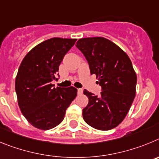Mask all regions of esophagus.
Here are the masks:
<instances>
[{
	"instance_id": "obj_1",
	"label": "esophagus",
	"mask_w": 159,
	"mask_h": 159,
	"mask_svg": "<svg viewBox=\"0 0 159 159\" xmlns=\"http://www.w3.org/2000/svg\"><path fill=\"white\" fill-rule=\"evenodd\" d=\"M83 93L82 89H78V95H81Z\"/></svg>"
}]
</instances>
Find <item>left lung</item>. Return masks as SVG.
I'll return each instance as SVG.
<instances>
[{"instance_id": "1", "label": "left lung", "mask_w": 159, "mask_h": 159, "mask_svg": "<svg viewBox=\"0 0 159 159\" xmlns=\"http://www.w3.org/2000/svg\"><path fill=\"white\" fill-rule=\"evenodd\" d=\"M76 47L102 88L99 97L84 89L89 103L82 111L83 119L97 130L112 129L124 120L135 97L137 77L131 59L116 44L103 37L80 39Z\"/></svg>"}]
</instances>
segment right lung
Returning <instances> with one entry per match:
<instances>
[{"label":"right lung","mask_w":159,"mask_h":159,"mask_svg":"<svg viewBox=\"0 0 159 159\" xmlns=\"http://www.w3.org/2000/svg\"><path fill=\"white\" fill-rule=\"evenodd\" d=\"M76 40L49 39L32 48L21 62L15 81L18 104L27 120L38 129L58 126L76 97V88H55L51 84L58 80L60 63Z\"/></svg>","instance_id":"add662e5"}]
</instances>
